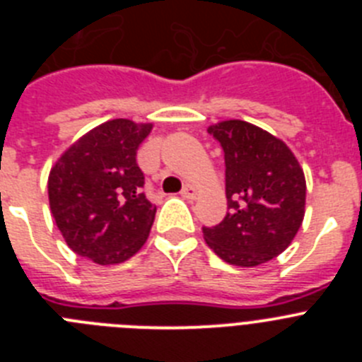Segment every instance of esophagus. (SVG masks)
Returning <instances> with one entry per match:
<instances>
[{"instance_id":"obj_1","label":"esophagus","mask_w":362,"mask_h":362,"mask_svg":"<svg viewBox=\"0 0 362 362\" xmlns=\"http://www.w3.org/2000/svg\"><path fill=\"white\" fill-rule=\"evenodd\" d=\"M181 196L187 197V199H196L197 190L194 187H192V185H187V187H185L183 190H181Z\"/></svg>"}]
</instances>
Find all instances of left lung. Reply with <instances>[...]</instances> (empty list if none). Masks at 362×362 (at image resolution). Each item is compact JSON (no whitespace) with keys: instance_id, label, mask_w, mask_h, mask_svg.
Returning <instances> with one entry per match:
<instances>
[{"instance_id":"8db88e82","label":"left lung","mask_w":362,"mask_h":362,"mask_svg":"<svg viewBox=\"0 0 362 362\" xmlns=\"http://www.w3.org/2000/svg\"><path fill=\"white\" fill-rule=\"evenodd\" d=\"M209 134L225 152L228 212L206 228V245L233 267H257L290 246L305 217L306 181L292 150L241 119L221 121Z\"/></svg>"}]
</instances>
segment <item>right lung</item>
Segmentation results:
<instances>
[{"instance_id":"1","label":"right lung","mask_w":362,"mask_h":362,"mask_svg":"<svg viewBox=\"0 0 362 362\" xmlns=\"http://www.w3.org/2000/svg\"><path fill=\"white\" fill-rule=\"evenodd\" d=\"M150 123L112 119L79 137L49 175L50 212L66 245L98 264H117L148 239L156 206L141 192L137 148Z\"/></svg>"}]
</instances>
